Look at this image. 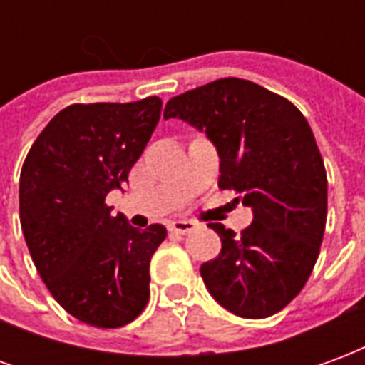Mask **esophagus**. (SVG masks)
Returning <instances> with one entry per match:
<instances>
[{
  "instance_id": "esophagus-1",
  "label": "esophagus",
  "mask_w": 365,
  "mask_h": 365,
  "mask_svg": "<svg viewBox=\"0 0 365 365\" xmlns=\"http://www.w3.org/2000/svg\"><path fill=\"white\" fill-rule=\"evenodd\" d=\"M168 229L172 232H180V235H187L191 230L197 229V222L193 221H183V219H178V221H172L168 225Z\"/></svg>"
}]
</instances>
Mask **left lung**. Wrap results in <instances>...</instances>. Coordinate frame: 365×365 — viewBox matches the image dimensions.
Instances as JSON below:
<instances>
[{
  "mask_svg": "<svg viewBox=\"0 0 365 365\" xmlns=\"http://www.w3.org/2000/svg\"><path fill=\"white\" fill-rule=\"evenodd\" d=\"M164 119L205 133L221 158L219 187L242 193L254 215L242 235L209 225L222 246L201 264L205 287L245 319L282 311L313 272L327 225V172L303 113L258 83L222 78L172 97Z\"/></svg>",
  "mask_w": 365,
  "mask_h": 365,
  "instance_id": "left-lung-1",
  "label": "left lung"
}]
</instances>
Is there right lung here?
Wrapping results in <instances>:
<instances>
[{
    "label": "right lung",
    "mask_w": 365,
    "mask_h": 365,
    "mask_svg": "<svg viewBox=\"0 0 365 365\" xmlns=\"http://www.w3.org/2000/svg\"><path fill=\"white\" fill-rule=\"evenodd\" d=\"M160 109L158 97L70 105L44 127L21 170V229L36 272L60 307L91 327L135 321L150 297V258L166 229L130 227L105 197L128 182Z\"/></svg>",
    "instance_id": "obj_1"
}]
</instances>
